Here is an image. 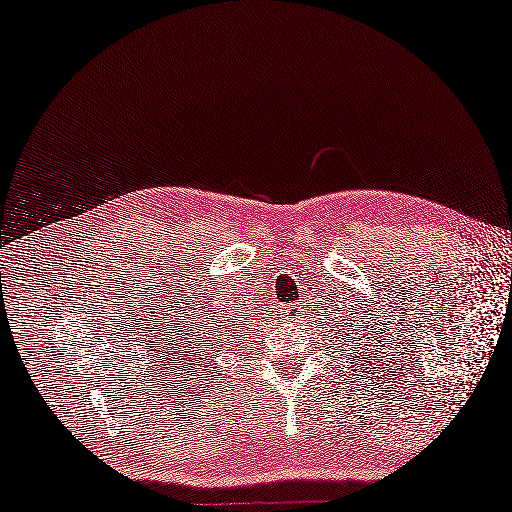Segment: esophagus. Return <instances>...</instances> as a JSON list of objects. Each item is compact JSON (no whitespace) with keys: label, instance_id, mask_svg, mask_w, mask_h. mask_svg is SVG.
<instances>
[{"label":"esophagus","instance_id":"obj_1","mask_svg":"<svg viewBox=\"0 0 512 512\" xmlns=\"http://www.w3.org/2000/svg\"><path fill=\"white\" fill-rule=\"evenodd\" d=\"M301 314V307H299V303H295V305H291L288 307V318L291 320H297V316Z\"/></svg>","mask_w":512,"mask_h":512}]
</instances>
